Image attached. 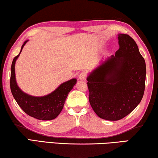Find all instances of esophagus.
<instances>
[{"mask_svg": "<svg viewBox=\"0 0 158 158\" xmlns=\"http://www.w3.org/2000/svg\"><path fill=\"white\" fill-rule=\"evenodd\" d=\"M79 79L80 80H86V72H82L79 74Z\"/></svg>", "mask_w": 158, "mask_h": 158, "instance_id": "obj_1", "label": "esophagus"}]
</instances>
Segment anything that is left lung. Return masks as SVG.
<instances>
[{
  "label": "left lung",
  "instance_id": "1",
  "mask_svg": "<svg viewBox=\"0 0 158 158\" xmlns=\"http://www.w3.org/2000/svg\"><path fill=\"white\" fill-rule=\"evenodd\" d=\"M119 49L93 70L86 80L89 100L101 118L118 121L139 104L144 94L146 67L135 40L118 34Z\"/></svg>",
  "mask_w": 158,
  "mask_h": 158
}]
</instances>
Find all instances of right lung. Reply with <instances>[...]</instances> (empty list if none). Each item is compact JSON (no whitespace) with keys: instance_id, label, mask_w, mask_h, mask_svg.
I'll use <instances>...</instances> for the list:
<instances>
[{"instance_id":"right-lung-1","label":"right lung","mask_w":158,"mask_h":158,"mask_svg":"<svg viewBox=\"0 0 158 158\" xmlns=\"http://www.w3.org/2000/svg\"><path fill=\"white\" fill-rule=\"evenodd\" d=\"M27 41L24 42L20 53L14 57L12 62L10 80L12 94L19 106L30 116L43 121L55 119L62 111L66 98L76 84L77 79H72L64 82L52 92L44 96H32L23 92L16 82L15 64L23 47Z\"/></svg>"}]
</instances>
